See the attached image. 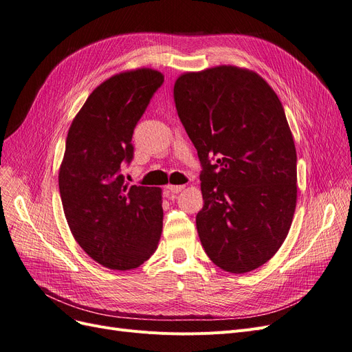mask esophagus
I'll list each match as a JSON object with an SVG mask.
<instances>
[{
	"label": "esophagus",
	"instance_id": "obj_1",
	"mask_svg": "<svg viewBox=\"0 0 352 352\" xmlns=\"http://www.w3.org/2000/svg\"><path fill=\"white\" fill-rule=\"evenodd\" d=\"M167 190L172 193H179L182 190H185V185H167Z\"/></svg>",
	"mask_w": 352,
	"mask_h": 352
}]
</instances>
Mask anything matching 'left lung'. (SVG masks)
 I'll use <instances>...</instances> for the list:
<instances>
[{
	"label": "left lung",
	"mask_w": 352,
	"mask_h": 352,
	"mask_svg": "<svg viewBox=\"0 0 352 352\" xmlns=\"http://www.w3.org/2000/svg\"><path fill=\"white\" fill-rule=\"evenodd\" d=\"M173 98L204 166L202 247L225 272L256 270L285 243L296 209L298 157L283 105L257 72L232 65L182 74Z\"/></svg>",
	"instance_id": "1"
}]
</instances>
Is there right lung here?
I'll return each instance as SVG.
<instances>
[{
  "label": "right lung",
  "instance_id": "add662e5",
  "mask_svg": "<svg viewBox=\"0 0 352 352\" xmlns=\"http://www.w3.org/2000/svg\"><path fill=\"white\" fill-rule=\"evenodd\" d=\"M159 70H124L98 85L70 124L59 190L76 243L111 270H131L159 247L162 189L124 184L134 127L162 85Z\"/></svg>",
  "mask_w": 352,
  "mask_h": 352
}]
</instances>
